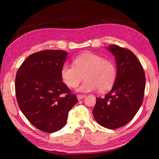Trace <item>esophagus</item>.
Instances as JSON below:
<instances>
[{"label":"esophagus","mask_w":159,"mask_h":159,"mask_svg":"<svg viewBox=\"0 0 159 159\" xmlns=\"http://www.w3.org/2000/svg\"><path fill=\"white\" fill-rule=\"evenodd\" d=\"M85 97V95H77V98L79 100H80V99H82L83 98H84Z\"/></svg>","instance_id":"obj_1"}]
</instances>
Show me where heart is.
<instances>
[{"label":"heart","mask_w":159,"mask_h":159,"mask_svg":"<svg viewBox=\"0 0 159 159\" xmlns=\"http://www.w3.org/2000/svg\"><path fill=\"white\" fill-rule=\"evenodd\" d=\"M84 74L85 80L77 88L79 92L88 93L99 89L105 92L112 88L116 79V67L111 60L93 52H85L74 59V64H64L61 77L70 88L79 85Z\"/></svg>","instance_id":"heart-1"}]
</instances>
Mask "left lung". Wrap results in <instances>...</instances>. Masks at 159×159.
Listing matches in <instances>:
<instances>
[{
    "mask_svg": "<svg viewBox=\"0 0 159 159\" xmlns=\"http://www.w3.org/2000/svg\"><path fill=\"white\" fill-rule=\"evenodd\" d=\"M117 65L116 79L110 92L97 98L93 114L99 125L116 129L133 119L143 102L145 75L134 54L127 48L110 45Z\"/></svg>",
    "mask_w": 159,
    "mask_h": 159,
    "instance_id": "obj_1",
    "label": "left lung"
}]
</instances>
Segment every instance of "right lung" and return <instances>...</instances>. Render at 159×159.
<instances>
[{
    "label": "right lung",
    "mask_w": 159,
    "mask_h": 159,
    "mask_svg": "<svg viewBox=\"0 0 159 159\" xmlns=\"http://www.w3.org/2000/svg\"><path fill=\"white\" fill-rule=\"evenodd\" d=\"M68 52L45 50L21 64L15 78V93L21 112L32 125L52 133L65 125L69 111L78 102L62 82L61 69Z\"/></svg>",
    "instance_id": "1"
}]
</instances>
